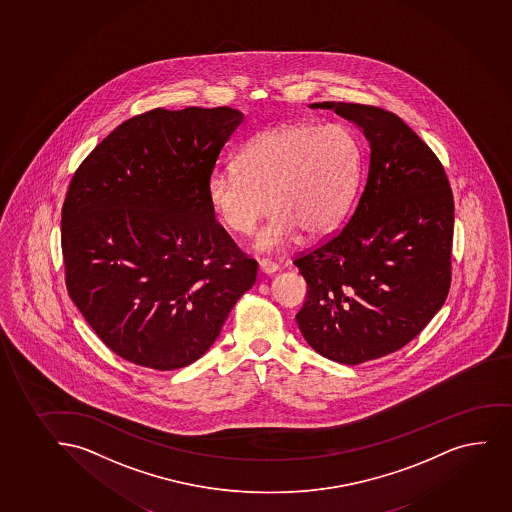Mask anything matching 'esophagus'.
<instances>
[{
  "label": "esophagus",
  "mask_w": 512,
  "mask_h": 512,
  "mask_svg": "<svg viewBox=\"0 0 512 512\" xmlns=\"http://www.w3.org/2000/svg\"><path fill=\"white\" fill-rule=\"evenodd\" d=\"M259 271L265 273V275H273V273H277L278 265L277 263H273L271 259H261V261H259Z\"/></svg>",
  "instance_id": "34e87169"
}]
</instances>
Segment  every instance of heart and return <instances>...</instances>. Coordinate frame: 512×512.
Masks as SVG:
<instances>
[{"label": "heart", "mask_w": 512, "mask_h": 512, "mask_svg": "<svg viewBox=\"0 0 512 512\" xmlns=\"http://www.w3.org/2000/svg\"><path fill=\"white\" fill-rule=\"evenodd\" d=\"M360 164L359 143L340 124H282L247 141L237 172L212 174L208 201L237 234H251L268 206L275 208L256 237L258 249L273 251L299 230L316 237L336 229L352 203Z\"/></svg>", "instance_id": "obj_1"}]
</instances>
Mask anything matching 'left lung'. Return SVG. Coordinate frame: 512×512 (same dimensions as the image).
I'll return each instance as SVG.
<instances>
[{"instance_id": "8db88e82", "label": "left lung", "mask_w": 512, "mask_h": 512, "mask_svg": "<svg viewBox=\"0 0 512 512\" xmlns=\"http://www.w3.org/2000/svg\"><path fill=\"white\" fill-rule=\"evenodd\" d=\"M311 107L357 124L371 160L347 224L294 259L307 282L295 319L319 355L357 365L405 347L446 302L453 191L441 160L393 112L345 102Z\"/></svg>"}]
</instances>
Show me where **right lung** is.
<instances>
[{
  "mask_svg": "<svg viewBox=\"0 0 512 512\" xmlns=\"http://www.w3.org/2000/svg\"><path fill=\"white\" fill-rule=\"evenodd\" d=\"M242 123L232 107L152 109L78 167L61 212L68 294L95 335L155 371L193 364L258 263L215 220L208 181Z\"/></svg>",
  "mask_w": 512,
  "mask_h": 512,
  "instance_id": "right-lung-1",
  "label": "right lung"
}]
</instances>
